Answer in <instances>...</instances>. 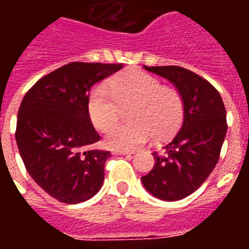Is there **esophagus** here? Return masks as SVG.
<instances>
[{
	"label": "esophagus",
	"mask_w": 249,
	"mask_h": 249,
	"mask_svg": "<svg viewBox=\"0 0 249 249\" xmlns=\"http://www.w3.org/2000/svg\"><path fill=\"white\" fill-rule=\"evenodd\" d=\"M113 155H133V152L127 149H114Z\"/></svg>",
	"instance_id": "obj_1"
}]
</instances>
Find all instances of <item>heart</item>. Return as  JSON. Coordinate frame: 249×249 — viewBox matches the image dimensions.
I'll return each mask as SVG.
<instances>
[{
    "instance_id": "1",
    "label": "heart",
    "mask_w": 249,
    "mask_h": 249,
    "mask_svg": "<svg viewBox=\"0 0 249 249\" xmlns=\"http://www.w3.org/2000/svg\"><path fill=\"white\" fill-rule=\"evenodd\" d=\"M129 123H118L107 131L106 144L111 148L133 149L153 136L164 140L173 135L183 120L184 106L179 92L162 87L160 81L132 68L112 77L108 86H96L87 103L93 126L100 131L118 120L120 108H128Z\"/></svg>"
}]
</instances>
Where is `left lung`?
<instances>
[{
	"mask_svg": "<svg viewBox=\"0 0 249 249\" xmlns=\"http://www.w3.org/2000/svg\"><path fill=\"white\" fill-rule=\"evenodd\" d=\"M175 86L184 106L181 129L163 153H153L155 166L141 178L162 201H179L198 190L218 162L227 133V113L218 91L195 72L177 66L147 67Z\"/></svg>",
	"mask_w": 249,
	"mask_h": 249,
	"instance_id": "left-lung-1",
	"label": "left lung"
}]
</instances>
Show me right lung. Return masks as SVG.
<instances>
[{"label":"right lung","instance_id":"add662e5","mask_svg":"<svg viewBox=\"0 0 249 249\" xmlns=\"http://www.w3.org/2000/svg\"><path fill=\"white\" fill-rule=\"evenodd\" d=\"M122 63L72 62L37 81L17 114L16 142L27 172L57 201L76 204L103 184L108 151L85 148L100 141L87 103L94 85Z\"/></svg>","mask_w":249,"mask_h":249}]
</instances>
